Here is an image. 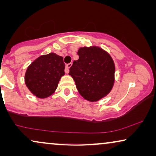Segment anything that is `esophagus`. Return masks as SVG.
Instances as JSON below:
<instances>
[{"label":"esophagus","mask_w":156,"mask_h":156,"mask_svg":"<svg viewBox=\"0 0 156 156\" xmlns=\"http://www.w3.org/2000/svg\"><path fill=\"white\" fill-rule=\"evenodd\" d=\"M71 66H72V63H69V64H67V65H66V67H65V72L67 74H68L69 73V68L71 67Z\"/></svg>","instance_id":"1"}]
</instances>
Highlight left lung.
I'll return each mask as SVG.
<instances>
[{"label": "left lung", "mask_w": 156, "mask_h": 156, "mask_svg": "<svg viewBox=\"0 0 156 156\" xmlns=\"http://www.w3.org/2000/svg\"><path fill=\"white\" fill-rule=\"evenodd\" d=\"M79 59L73 62L69 75L82 97L97 101L108 94L114 83L115 65L112 57L98 47L81 48Z\"/></svg>", "instance_id": "1"}]
</instances>
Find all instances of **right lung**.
Masks as SVG:
<instances>
[{
  "label": "right lung",
  "instance_id": "right-lung-1",
  "mask_svg": "<svg viewBox=\"0 0 156 156\" xmlns=\"http://www.w3.org/2000/svg\"><path fill=\"white\" fill-rule=\"evenodd\" d=\"M63 57L55 53L42 55L29 66L25 72V82L29 90L38 98L50 97L56 90L65 74Z\"/></svg>",
  "mask_w": 156,
  "mask_h": 156
}]
</instances>
